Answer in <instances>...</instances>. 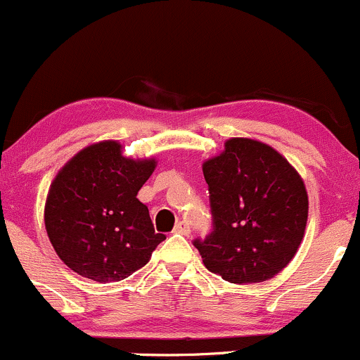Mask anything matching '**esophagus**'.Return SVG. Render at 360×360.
<instances>
[{
	"label": "esophagus",
	"mask_w": 360,
	"mask_h": 360,
	"mask_svg": "<svg viewBox=\"0 0 360 360\" xmlns=\"http://www.w3.org/2000/svg\"><path fill=\"white\" fill-rule=\"evenodd\" d=\"M175 233H181V235H188L191 233V226H188V223L185 221V219H181L175 225Z\"/></svg>",
	"instance_id": "esophagus-1"
}]
</instances>
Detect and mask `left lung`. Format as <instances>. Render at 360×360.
<instances>
[{
    "label": "left lung",
    "mask_w": 360,
    "mask_h": 360,
    "mask_svg": "<svg viewBox=\"0 0 360 360\" xmlns=\"http://www.w3.org/2000/svg\"><path fill=\"white\" fill-rule=\"evenodd\" d=\"M211 235L194 245L204 266L230 283L271 280L299 250L309 214L302 176L283 154L249 137L225 142L202 163Z\"/></svg>",
    "instance_id": "left-lung-1"
}]
</instances>
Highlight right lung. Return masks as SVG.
<instances>
[{"label":"right lung","instance_id":"1","mask_svg":"<svg viewBox=\"0 0 360 360\" xmlns=\"http://www.w3.org/2000/svg\"><path fill=\"white\" fill-rule=\"evenodd\" d=\"M134 160L118 141L87 146L60 168L44 204V225L58 257L80 276L111 283L148 264L165 240L137 192L156 168Z\"/></svg>","mask_w":360,"mask_h":360}]
</instances>
